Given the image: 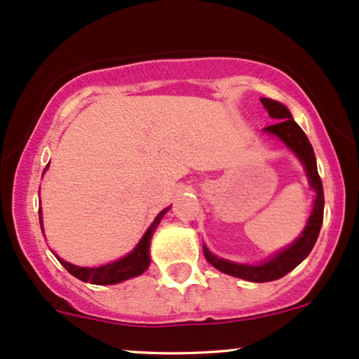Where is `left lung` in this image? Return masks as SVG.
<instances>
[{"mask_svg": "<svg viewBox=\"0 0 359 359\" xmlns=\"http://www.w3.org/2000/svg\"><path fill=\"white\" fill-rule=\"evenodd\" d=\"M261 102L264 107H266L267 114H269L273 119L278 121L273 126H267L266 131L278 136L286 147L297 153V156L302 160L303 167H305L306 175H309L310 186H312L313 191L317 192V198H315L313 211L312 215H310L309 223H306L302 237H298L297 242L291 243L288 249L276 254L274 257L269 259L267 262L259 264V266L235 264L230 261H224V259H218L216 255H212L206 247H203L204 257H206L208 262L212 264L216 269H219L224 274L247 279V281L252 283L274 281V279L283 278V276L288 274L290 271H293L294 267L312 252L315 242H317L318 233H320L322 222H324V189H322V180L320 177H318L313 148L312 144H310L309 137H306L305 133L302 131L300 126L293 121L290 110L286 109L285 105L279 104V102L276 100H271V98H261Z\"/></svg>", "mask_w": 359, "mask_h": 359, "instance_id": "8db88e82", "label": "left lung"}]
</instances>
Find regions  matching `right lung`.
Instances as JSON below:
<instances>
[{"instance_id":"add662e5","label":"right lung","mask_w":359,"mask_h":359,"mask_svg":"<svg viewBox=\"0 0 359 359\" xmlns=\"http://www.w3.org/2000/svg\"><path fill=\"white\" fill-rule=\"evenodd\" d=\"M47 167H49V165H47ZM167 210H163L158 216H156L155 222L151 223V226H149L147 233H144V237L141 238V242L136 245V249L133 250L131 254L126 255V257L119 259V261L100 267H78L62 261V259H59V262H61L62 266H65V269L68 271L69 274H73L74 278L81 279V281L85 283H92V285H116V283L126 281V279L143 274L149 266V240H151L153 231L156 230L160 219L163 218ZM39 219H41L42 228L41 212H39Z\"/></svg>"}]
</instances>
